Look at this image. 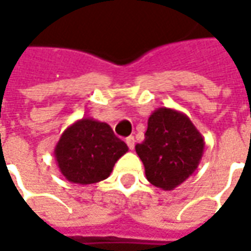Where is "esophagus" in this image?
Returning <instances> with one entry per match:
<instances>
[{
    "instance_id": "obj_1",
    "label": "esophagus",
    "mask_w": 251,
    "mask_h": 251,
    "mask_svg": "<svg viewBox=\"0 0 251 251\" xmlns=\"http://www.w3.org/2000/svg\"><path fill=\"white\" fill-rule=\"evenodd\" d=\"M126 142L128 145L129 150H132V149L135 148V138H134V136H128V138L126 139Z\"/></svg>"
}]
</instances>
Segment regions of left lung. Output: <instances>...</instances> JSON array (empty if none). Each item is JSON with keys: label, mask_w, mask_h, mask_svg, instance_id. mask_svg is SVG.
I'll list each match as a JSON object with an SVG mask.
<instances>
[{"label": "left lung", "mask_w": 251, "mask_h": 251, "mask_svg": "<svg viewBox=\"0 0 251 251\" xmlns=\"http://www.w3.org/2000/svg\"><path fill=\"white\" fill-rule=\"evenodd\" d=\"M205 141L188 116L171 108L150 115L145 141L135 146L145 174L153 186L171 191L198 168Z\"/></svg>", "instance_id": "8db88e82"}]
</instances>
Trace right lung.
I'll return each instance as SVG.
<instances>
[{
  "label": "right lung",
  "instance_id": "add662e5",
  "mask_svg": "<svg viewBox=\"0 0 251 251\" xmlns=\"http://www.w3.org/2000/svg\"><path fill=\"white\" fill-rule=\"evenodd\" d=\"M128 146L106 123L83 117L64 131L54 157L64 177L76 184H93L106 179Z\"/></svg>",
  "mask_w": 251,
  "mask_h": 251
}]
</instances>
